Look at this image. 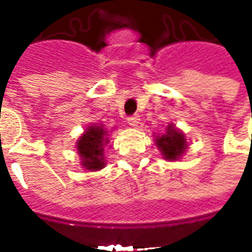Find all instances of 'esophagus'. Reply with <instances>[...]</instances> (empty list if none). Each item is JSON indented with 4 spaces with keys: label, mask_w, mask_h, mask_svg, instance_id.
<instances>
[{
    "label": "esophagus",
    "mask_w": 252,
    "mask_h": 252,
    "mask_svg": "<svg viewBox=\"0 0 252 252\" xmlns=\"http://www.w3.org/2000/svg\"><path fill=\"white\" fill-rule=\"evenodd\" d=\"M139 123H140V117H139V115H132L128 117V124L131 126H139Z\"/></svg>",
    "instance_id": "obj_1"
}]
</instances>
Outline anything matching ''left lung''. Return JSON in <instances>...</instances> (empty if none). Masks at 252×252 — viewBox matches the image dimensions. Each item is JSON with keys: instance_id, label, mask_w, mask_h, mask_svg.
I'll return each mask as SVG.
<instances>
[{"instance_id": "8db88e82", "label": "left lung", "mask_w": 252, "mask_h": 252, "mask_svg": "<svg viewBox=\"0 0 252 252\" xmlns=\"http://www.w3.org/2000/svg\"><path fill=\"white\" fill-rule=\"evenodd\" d=\"M155 142H157V146L160 148L164 158L169 160L180 158L186 150L185 136L171 126H167V132L162 136L157 137Z\"/></svg>"}]
</instances>
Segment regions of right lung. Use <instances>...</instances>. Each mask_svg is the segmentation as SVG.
Here are the masks:
<instances>
[{
  "mask_svg": "<svg viewBox=\"0 0 252 252\" xmlns=\"http://www.w3.org/2000/svg\"><path fill=\"white\" fill-rule=\"evenodd\" d=\"M106 132L102 126H89L78 140V153L82 157V166L88 170H99L104 167V144Z\"/></svg>",
  "mask_w": 252,
  "mask_h": 252,
  "instance_id": "right-lung-1",
  "label": "right lung"
}]
</instances>
